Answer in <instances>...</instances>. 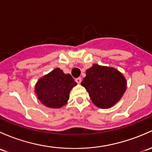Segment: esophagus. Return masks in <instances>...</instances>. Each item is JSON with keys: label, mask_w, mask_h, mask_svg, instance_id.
Returning <instances> with one entry per match:
<instances>
[{"label": "esophagus", "mask_w": 152, "mask_h": 152, "mask_svg": "<svg viewBox=\"0 0 152 152\" xmlns=\"http://www.w3.org/2000/svg\"><path fill=\"white\" fill-rule=\"evenodd\" d=\"M75 81H76V83H77V84H81V77L76 78V79H75Z\"/></svg>", "instance_id": "34e87169"}]
</instances>
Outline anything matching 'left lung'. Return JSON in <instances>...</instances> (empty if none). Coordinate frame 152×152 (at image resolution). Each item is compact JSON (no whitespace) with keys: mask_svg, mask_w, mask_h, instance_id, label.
<instances>
[{"mask_svg":"<svg viewBox=\"0 0 152 152\" xmlns=\"http://www.w3.org/2000/svg\"><path fill=\"white\" fill-rule=\"evenodd\" d=\"M81 85L92 103L100 108H109L122 98L127 88L125 78L114 68L92 65L86 71Z\"/></svg>","mask_w":152,"mask_h":152,"instance_id":"left-lung-1","label":"left lung"}]
</instances>
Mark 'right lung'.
I'll list each match as a JSON object with an SVG mask.
<instances>
[{
  "mask_svg": "<svg viewBox=\"0 0 152 152\" xmlns=\"http://www.w3.org/2000/svg\"><path fill=\"white\" fill-rule=\"evenodd\" d=\"M76 84L71 75L65 74L57 68L38 81L35 92L45 106L59 108L66 104L70 91Z\"/></svg>",
  "mask_w": 152,
  "mask_h": 152,
  "instance_id": "1",
  "label": "right lung"
}]
</instances>
